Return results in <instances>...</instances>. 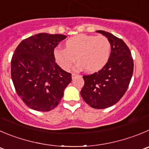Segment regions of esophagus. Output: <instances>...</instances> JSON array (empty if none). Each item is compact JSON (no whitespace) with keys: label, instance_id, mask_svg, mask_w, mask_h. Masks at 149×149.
Listing matches in <instances>:
<instances>
[{"label":"esophagus","instance_id":"1","mask_svg":"<svg viewBox=\"0 0 149 149\" xmlns=\"http://www.w3.org/2000/svg\"><path fill=\"white\" fill-rule=\"evenodd\" d=\"M77 74H75V73H72V79H74V78H75L76 77H77Z\"/></svg>","mask_w":149,"mask_h":149}]
</instances>
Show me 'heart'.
Here are the masks:
<instances>
[{"label":"heart","mask_w":149,"mask_h":149,"mask_svg":"<svg viewBox=\"0 0 149 149\" xmlns=\"http://www.w3.org/2000/svg\"><path fill=\"white\" fill-rule=\"evenodd\" d=\"M65 49L53 51L55 61L62 69L69 71L75 63L77 67L93 73L102 69L108 61L111 45L106 36L77 34L69 38L64 43Z\"/></svg>","instance_id":"obj_1"}]
</instances>
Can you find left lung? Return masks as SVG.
Listing matches in <instances>:
<instances>
[{
    "instance_id": "1",
    "label": "left lung",
    "mask_w": 149,
    "mask_h": 149,
    "mask_svg": "<svg viewBox=\"0 0 149 149\" xmlns=\"http://www.w3.org/2000/svg\"><path fill=\"white\" fill-rule=\"evenodd\" d=\"M109 39L111 52L105 66L92 74L83 76L80 91L83 100L95 109H104L116 104L127 91L133 74L131 52L122 39L104 31H97Z\"/></svg>"
}]
</instances>
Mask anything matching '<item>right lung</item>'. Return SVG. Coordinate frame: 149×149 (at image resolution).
Returning a JSON list of instances; mask_svg holds the SVG:
<instances>
[{
    "label": "right lung",
    "mask_w": 149,
    "mask_h": 149,
    "mask_svg": "<svg viewBox=\"0 0 149 149\" xmlns=\"http://www.w3.org/2000/svg\"><path fill=\"white\" fill-rule=\"evenodd\" d=\"M66 36L42 33L22 40L17 47L11 74L17 93L30 108L47 112L59 104L72 74L56 63L53 51Z\"/></svg>",
    "instance_id": "1"
}]
</instances>
